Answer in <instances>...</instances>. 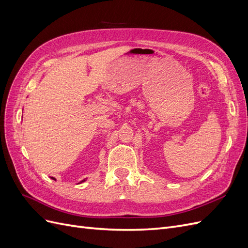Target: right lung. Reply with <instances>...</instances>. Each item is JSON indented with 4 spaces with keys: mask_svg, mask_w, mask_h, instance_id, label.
I'll use <instances>...</instances> for the list:
<instances>
[{
    "mask_svg": "<svg viewBox=\"0 0 248 248\" xmlns=\"http://www.w3.org/2000/svg\"><path fill=\"white\" fill-rule=\"evenodd\" d=\"M51 179H52V180H56V179H55L54 177H51ZM85 181H86V179H84V180H81V181H80V182H79L78 184H80V183H82V182H85Z\"/></svg>",
    "mask_w": 248,
    "mask_h": 248,
    "instance_id": "right-lung-1",
    "label": "right lung"
}]
</instances>
